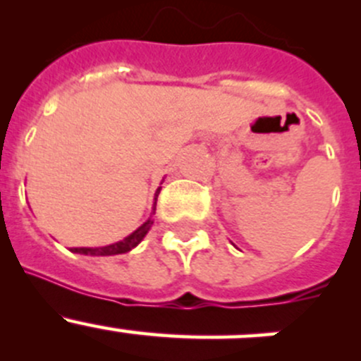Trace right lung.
Here are the masks:
<instances>
[{
	"mask_svg": "<svg viewBox=\"0 0 361 361\" xmlns=\"http://www.w3.org/2000/svg\"><path fill=\"white\" fill-rule=\"evenodd\" d=\"M160 188L162 187H159L157 192H155V197H154L155 202H154V209H152V214H155V204H157ZM152 214L143 225H140V227H137L133 234H129L127 238H123L122 241L113 243V245H108V246H99V248H71L69 251H73V253H80V255H89V257H111V255L127 253V251L136 248V246L143 241L145 235L148 234V231H150L152 225H154V218H152Z\"/></svg>",
	"mask_w": 361,
	"mask_h": 361,
	"instance_id": "1",
	"label": "right lung"
}]
</instances>
